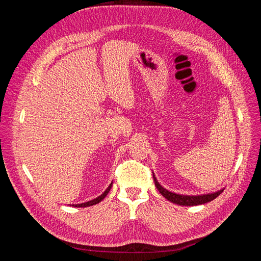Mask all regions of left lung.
Returning <instances> with one entry per match:
<instances>
[{
  "mask_svg": "<svg viewBox=\"0 0 261 261\" xmlns=\"http://www.w3.org/2000/svg\"><path fill=\"white\" fill-rule=\"evenodd\" d=\"M153 180H154V185L156 187L158 191L160 192V194L165 197L168 200L172 201L173 203L176 204H180V206H198V204H202V203H207L213 199H216L217 197L223 192V189L221 191L213 193V194H208V195H200V196H184V195H178V194H174L172 192L167 191V189L163 188L159 183L153 174Z\"/></svg>",
  "mask_w": 261,
  "mask_h": 261,
  "instance_id": "obj_1",
  "label": "left lung"
}]
</instances>
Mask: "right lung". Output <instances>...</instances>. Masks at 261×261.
<instances>
[{
  "label": "right lung",
  "instance_id": "right-lung-1",
  "mask_svg": "<svg viewBox=\"0 0 261 261\" xmlns=\"http://www.w3.org/2000/svg\"><path fill=\"white\" fill-rule=\"evenodd\" d=\"M111 187H112V183L110 184V186L106 189V192L102 194L101 196H99V197H97V198H94V199H92V200H90V201H87V202H84V203H80V204H72L73 207H78V208H83V207H89V206H93V204H96V203H99L102 199H105V197L109 194V192H110V189H111Z\"/></svg>",
  "mask_w": 261,
  "mask_h": 261
}]
</instances>
